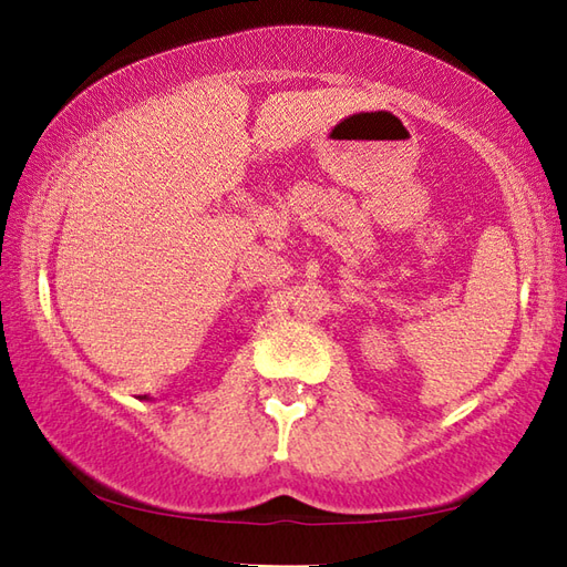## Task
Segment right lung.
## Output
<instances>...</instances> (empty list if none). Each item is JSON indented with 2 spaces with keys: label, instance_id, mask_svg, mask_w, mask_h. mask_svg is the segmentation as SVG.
I'll return each instance as SVG.
<instances>
[{
  "label": "right lung",
  "instance_id": "right-lung-1",
  "mask_svg": "<svg viewBox=\"0 0 567 567\" xmlns=\"http://www.w3.org/2000/svg\"><path fill=\"white\" fill-rule=\"evenodd\" d=\"M142 401H148V395H144V399Z\"/></svg>",
  "mask_w": 567,
  "mask_h": 567
}]
</instances>
